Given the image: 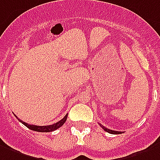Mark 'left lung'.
Wrapping results in <instances>:
<instances>
[{"label": "left lung", "instance_id": "left-lung-1", "mask_svg": "<svg viewBox=\"0 0 160 160\" xmlns=\"http://www.w3.org/2000/svg\"><path fill=\"white\" fill-rule=\"evenodd\" d=\"M99 125H100V126H101L102 128L103 129L104 131H107V132H108V133H110V134H121V133H123V132H121V131H112V130H109V129L104 127L103 125H101V124H99Z\"/></svg>", "mask_w": 160, "mask_h": 160}]
</instances>
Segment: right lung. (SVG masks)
<instances>
[{"instance_id": "obj_1", "label": "right lung", "mask_w": 160, "mask_h": 160, "mask_svg": "<svg viewBox=\"0 0 160 160\" xmlns=\"http://www.w3.org/2000/svg\"><path fill=\"white\" fill-rule=\"evenodd\" d=\"M15 116H16V115H15ZM67 117H68V114H66V115L63 117V119H61V120L58 121V122H57L55 123V124H52V125H43V126H39V125H29V124H27V123L22 121L21 119H18L17 116H16V118H17L20 122L23 124V125H24L26 127H28V128L32 130V131H39V132H51V131H55V130H57V129H58L59 127H61V126H62L65 122H66V120H67Z\"/></svg>"}]
</instances>
